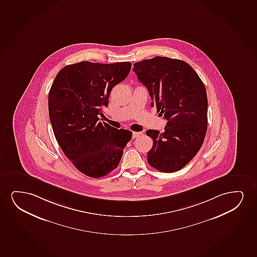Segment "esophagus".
<instances>
[{"label": "esophagus", "mask_w": 257, "mask_h": 257, "mask_svg": "<svg viewBox=\"0 0 257 257\" xmlns=\"http://www.w3.org/2000/svg\"><path fill=\"white\" fill-rule=\"evenodd\" d=\"M141 134H142L141 133H136V132H134V133H133V139H136V138L139 137Z\"/></svg>", "instance_id": "esophagus-1"}]
</instances>
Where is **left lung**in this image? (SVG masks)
<instances>
[{
	"label": "left lung",
	"mask_w": 257,
	"mask_h": 257,
	"mask_svg": "<svg viewBox=\"0 0 257 257\" xmlns=\"http://www.w3.org/2000/svg\"><path fill=\"white\" fill-rule=\"evenodd\" d=\"M147 87L152 106L167 120L163 133L147 130L154 140L147 154L151 167L163 173L182 169L200 151L207 134V90L195 70L179 59L155 57L134 64Z\"/></svg>",
	"instance_id": "1"
}]
</instances>
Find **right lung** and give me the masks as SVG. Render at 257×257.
I'll list each match as a JSON object with an SVG mask.
<instances>
[{"label":"right lung","mask_w":257,"mask_h":257,"mask_svg":"<svg viewBox=\"0 0 257 257\" xmlns=\"http://www.w3.org/2000/svg\"><path fill=\"white\" fill-rule=\"evenodd\" d=\"M131 67L130 62L83 61L64 67L50 88L48 103L54 135L64 155L87 176L110 174L133 137L131 131L98 121L110 90L125 79Z\"/></svg>","instance_id":"1"}]
</instances>
